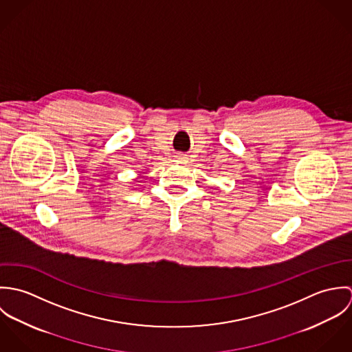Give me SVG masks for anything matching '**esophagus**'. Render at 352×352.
<instances>
[{"label":"esophagus","mask_w":352,"mask_h":352,"mask_svg":"<svg viewBox=\"0 0 352 352\" xmlns=\"http://www.w3.org/2000/svg\"><path fill=\"white\" fill-rule=\"evenodd\" d=\"M186 155H183V154H179L177 157H176V160H177V162H184L186 161Z\"/></svg>","instance_id":"esophagus-1"}]
</instances>
